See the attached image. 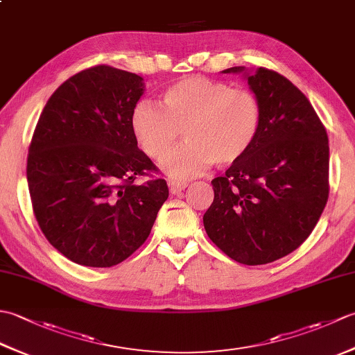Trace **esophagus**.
Instances as JSON below:
<instances>
[{"label":"esophagus","mask_w":355,"mask_h":355,"mask_svg":"<svg viewBox=\"0 0 355 355\" xmlns=\"http://www.w3.org/2000/svg\"><path fill=\"white\" fill-rule=\"evenodd\" d=\"M168 184H169L171 193H180V192L184 191L186 187H187L186 182H177V180H169Z\"/></svg>","instance_id":"1"}]
</instances>
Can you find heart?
I'll use <instances>...</instances> for the list:
<instances>
[{"instance_id": "obj_1", "label": "heart", "mask_w": 355, "mask_h": 355, "mask_svg": "<svg viewBox=\"0 0 355 355\" xmlns=\"http://www.w3.org/2000/svg\"><path fill=\"white\" fill-rule=\"evenodd\" d=\"M160 105H135L131 130L154 160H163L183 131L187 143L163 162V171L173 178L192 177L210 164L229 168L245 158L258 140L262 107L250 89L189 76L166 87Z\"/></svg>"}]
</instances>
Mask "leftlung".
I'll use <instances>...</instances> for the list:
<instances>
[{"label":"left lung","instance_id":"1","mask_svg":"<svg viewBox=\"0 0 355 355\" xmlns=\"http://www.w3.org/2000/svg\"><path fill=\"white\" fill-rule=\"evenodd\" d=\"M244 73L262 107V125L245 158L212 180L215 198L202 216L207 236L245 266L294 252L310 236L329 193V145L306 96L273 70Z\"/></svg>","mask_w":355,"mask_h":355}]
</instances>
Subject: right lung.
I'll use <instances>...</instances> for the list:
<instances>
[{"instance_id": "1", "label": "right lung", "mask_w": 355, "mask_h": 355, "mask_svg": "<svg viewBox=\"0 0 355 355\" xmlns=\"http://www.w3.org/2000/svg\"><path fill=\"white\" fill-rule=\"evenodd\" d=\"M143 78L96 65L67 79L45 103L27 157L33 214L49 243L85 267H112L148 239L169 197L139 149L131 114Z\"/></svg>"}]
</instances>
